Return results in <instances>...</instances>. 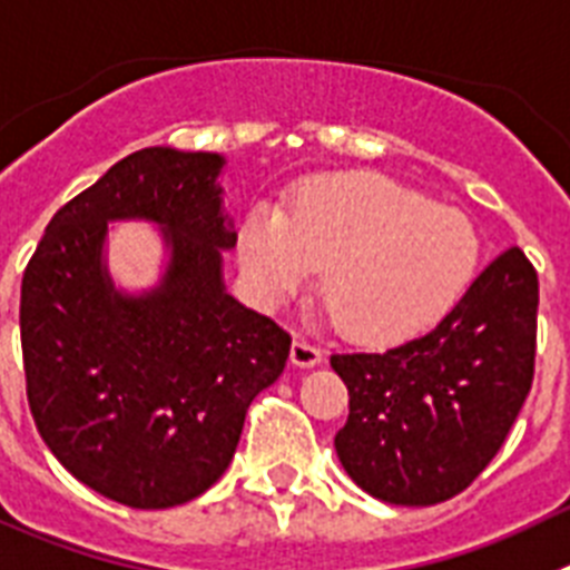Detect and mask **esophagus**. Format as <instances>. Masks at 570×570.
Wrapping results in <instances>:
<instances>
[{
    "mask_svg": "<svg viewBox=\"0 0 570 570\" xmlns=\"http://www.w3.org/2000/svg\"><path fill=\"white\" fill-rule=\"evenodd\" d=\"M289 358L295 367H315V364H321V361H324V350L315 344H309V341H304V338H295L292 341Z\"/></svg>",
    "mask_w": 570,
    "mask_h": 570,
    "instance_id": "obj_1",
    "label": "esophagus"
}]
</instances>
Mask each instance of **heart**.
I'll list each match as a JSON object with an SVG mask.
<instances>
[{
	"mask_svg": "<svg viewBox=\"0 0 570 570\" xmlns=\"http://www.w3.org/2000/svg\"><path fill=\"white\" fill-rule=\"evenodd\" d=\"M237 252L269 301L289 298L321 269L326 313L350 338L370 344L433 326L479 266V237L468 217L384 177L321 183L284 217H249Z\"/></svg>",
	"mask_w": 570,
	"mask_h": 570,
	"instance_id": "heart-1",
	"label": "heart"
}]
</instances>
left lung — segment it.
<instances>
[{
    "label": "left lung",
    "instance_id": "left-lung-1",
    "mask_svg": "<svg viewBox=\"0 0 570 570\" xmlns=\"http://www.w3.org/2000/svg\"><path fill=\"white\" fill-rule=\"evenodd\" d=\"M537 306V269L511 246L428 335L330 358L350 393L335 453L361 491L424 508L491 464L531 393Z\"/></svg>",
    "mask_w": 570,
    "mask_h": 570
}]
</instances>
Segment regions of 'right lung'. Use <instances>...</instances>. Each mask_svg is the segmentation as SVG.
<instances>
[{"mask_svg": "<svg viewBox=\"0 0 570 570\" xmlns=\"http://www.w3.org/2000/svg\"><path fill=\"white\" fill-rule=\"evenodd\" d=\"M212 151L140 148L51 217L24 266L19 330L28 404L68 473L114 502L163 511L229 468L246 410L278 381L292 338L237 304L220 249L237 235ZM155 219L169 266L126 296L101 266L108 219Z\"/></svg>", "mask_w": 570, "mask_h": 570, "instance_id": "obj_1", "label": "right lung"}]
</instances>
